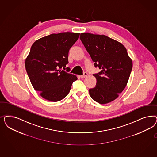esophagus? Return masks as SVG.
Returning a JSON list of instances; mask_svg holds the SVG:
<instances>
[{"instance_id": "esophagus-1", "label": "esophagus", "mask_w": 157, "mask_h": 157, "mask_svg": "<svg viewBox=\"0 0 157 157\" xmlns=\"http://www.w3.org/2000/svg\"><path fill=\"white\" fill-rule=\"evenodd\" d=\"M87 76H88V73H87L86 72H84V75L80 76V77H81V78H85V77H86Z\"/></svg>"}]
</instances>
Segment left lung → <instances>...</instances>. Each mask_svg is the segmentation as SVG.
<instances>
[{
    "label": "left lung",
    "mask_w": 157,
    "mask_h": 157,
    "mask_svg": "<svg viewBox=\"0 0 157 157\" xmlns=\"http://www.w3.org/2000/svg\"><path fill=\"white\" fill-rule=\"evenodd\" d=\"M80 38L95 66L101 69L94 75L96 86L89 90L90 95L100 104L114 101L127 86L133 66L126 48L104 35L81 33Z\"/></svg>",
    "instance_id": "8db88e82"
}]
</instances>
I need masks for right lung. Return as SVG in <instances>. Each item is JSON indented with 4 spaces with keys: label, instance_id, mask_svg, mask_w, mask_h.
<instances>
[{
    "label": "right lung",
    "instance_id": "right-lung-1",
    "mask_svg": "<svg viewBox=\"0 0 157 157\" xmlns=\"http://www.w3.org/2000/svg\"><path fill=\"white\" fill-rule=\"evenodd\" d=\"M80 33H52L37 40L25 59V68L30 82L42 98L59 101L67 96L76 75L67 73L69 51ZM68 69V67H67Z\"/></svg>",
    "mask_w": 157,
    "mask_h": 157
}]
</instances>
